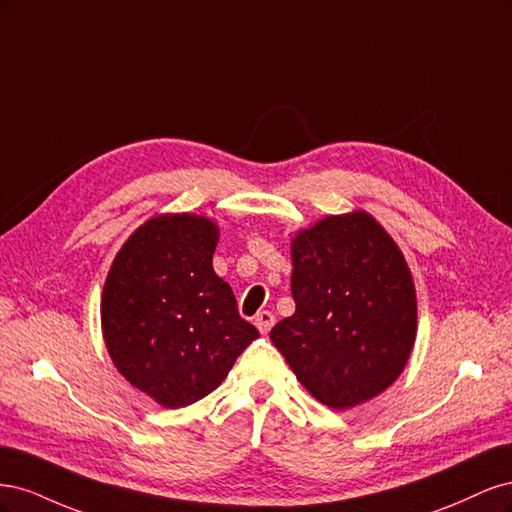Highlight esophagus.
<instances>
[{
  "label": "esophagus",
  "mask_w": 512,
  "mask_h": 512,
  "mask_svg": "<svg viewBox=\"0 0 512 512\" xmlns=\"http://www.w3.org/2000/svg\"><path fill=\"white\" fill-rule=\"evenodd\" d=\"M254 324H256L258 331H260L262 335H267V333L271 331L273 324H275V316H273L271 312H267V309H265V312H258V314H256Z\"/></svg>",
  "instance_id": "34e87169"
}]
</instances>
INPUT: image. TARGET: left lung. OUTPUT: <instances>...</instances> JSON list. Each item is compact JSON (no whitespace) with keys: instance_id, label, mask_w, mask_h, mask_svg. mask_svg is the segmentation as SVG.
I'll return each mask as SVG.
<instances>
[{"instance_id":"left-lung-1","label":"left lung","mask_w":512,"mask_h":512,"mask_svg":"<svg viewBox=\"0 0 512 512\" xmlns=\"http://www.w3.org/2000/svg\"><path fill=\"white\" fill-rule=\"evenodd\" d=\"M297 309L271 342L320 404L348 410L404 371L416 337V292L397 243L369 213L329 215L292 239Z\"/></svg>"}]
</instances>
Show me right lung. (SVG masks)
I'll return each mask as SVG.
<instances>
[{
  "label": "right lung",
  "instance_id": "add662e5",
  "mask_svg": "<svg viewBox=\"0 0 512 512\" xmlns=\"http://www.w3.org/2000/svg\"><path fill=\"white\" fill-rule=\"evenodd\" d=\"M218 226L192 213L151 218L123 243L102 292L108 354L138 391L183 408L218 389L258 337L213 271Z\"/></svg>",
  "mask_w": 512,
  "mask_h": 512
}]
</instances>
